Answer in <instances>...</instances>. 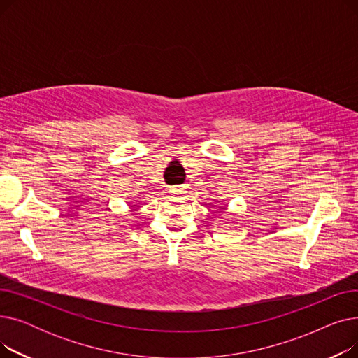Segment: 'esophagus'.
Wrapping results in <instances>:
<instances>
[{"mask_svg":"<svg viewBox=\"0 0 358 358\" xmlns=\"http://www.w3.org/2000/svg\"><path fill=\"white\" fill-rule=\"evenodd\" d=\"M169 193L174 194V196H177V194H184V193H185V187H184V185L171 187V189H169Z\"/></svg>","mask_w":358,"mask_h":358,"instance_id":"obj_1","label":"esophagus"}]
</instances>
